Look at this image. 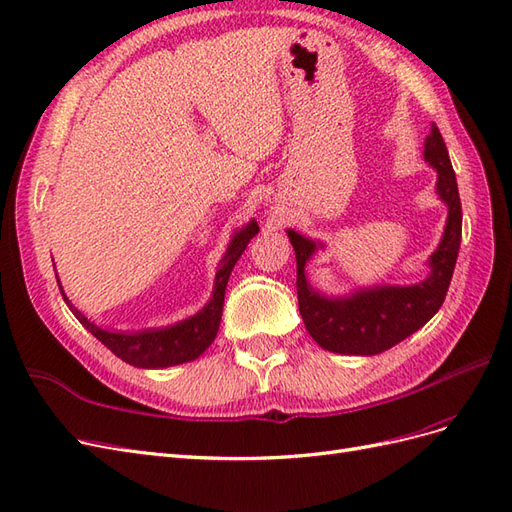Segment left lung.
<instances>
[{
	"mask_svg": "<svg viewBox=\"0 0 512 512\" xmlns=\"http://www.w3.org/2000/svg\"><path fill=\"white\" fill-rule=\"evenodd\" d=\"M425 160L438 170V194L448 205V220L438 250L431 254V275L414 286H382L348 299H324L307 284L305 262L316 252L312 239L288 230L297 254V297L305 329L324 350L339 354H378L404 342L438 312L451 286L461 243V200L455 170L436 123L425 141Z\"/></svg>",
	"mask_w": 512,
	"mask_h": 512,
	"instance_id": "left-lung-1",
	"label": "left lung"
}]
</instances>
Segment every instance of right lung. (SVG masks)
<instances>
[{"instance_id": "right-lung-1", "label": "right lung", "mask_w": 512, "mask_h": 512, "mask_svg": "<svg viewBox=\"0 0 512 512\" xmlns=\"http://www.w3.org/2000/svg\"><path fill=\"white\" fill-rule=\"evenodd\" d=\"M258 235V224L252 220L243 230H239L235 237H232L226 256L222 258L218 275H215V288H213V299L209 305L198 312L196 316L183 320L175 327L158 329V331H143V333H111L96 327L94 322H89L79 309L70 305V301L64 297L72 314L79 318L83 327L98 337L100 342L111 350L121 361H126L134 367H145V369H156V367H170L179 363L194 361L196 356L203 354L211 342L218 335L220 320H222V307H224V292L232 267L243 254L245 245L250 243L252 237ZM61 290V288H59Z\"/></svg>"}]
</instances>
